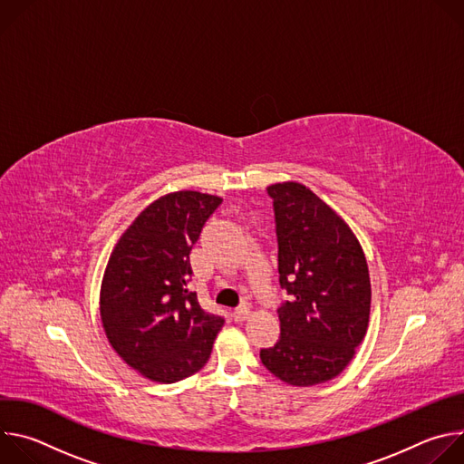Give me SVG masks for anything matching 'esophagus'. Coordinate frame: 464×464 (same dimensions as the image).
I'll return each mask as SVG.
<instances>
[{
	"label": "esophagus",
	"instance_id": "obj_1",
	"mask_svg": "<svg viewBox=\"0 0 464 464\" xmlns=\"http://www.w3.org/2000/svg\"><path fill=\"white\" fill-rule=\"evenodd\" d=\"M247 315H249V308H247V306H240V308H237V310L233 312L235 321H244Z\"/></svg>",
	"mask_w": 464,
	"mask_h": 464
}]
</instances>
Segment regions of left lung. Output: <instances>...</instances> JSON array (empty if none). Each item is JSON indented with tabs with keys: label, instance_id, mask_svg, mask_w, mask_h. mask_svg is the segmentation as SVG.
Returning <instances> with one entry per match:
<instances>
[{
	"label": "left lung",
	"instance_id": "1",
	"mask_svg": "<svg viewBox=\"0 0 464 464\" xmlns=\"http://www.w3.org/2000/svg\"><path fill=\"white\" fill-rule=\"evenodd\" d=\"M279 240L281 336L260 360L288 385L336 378L363 342L371 315L365 253L349 224L299 181L268 187Z\"/></svg>",
	"mask_w": 464,
	"mask_h": 464
}]
</instances>
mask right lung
<instances>
[{
	"mask_svg": "<svg viewBox=\"0 0 464 464\" xmlns=\"http://www.w3.org/2000/svg\"><path fill=\"white\" fill-rule=\"evenodd\" d=\"M222 198L169 192L128 226L113 246L99 310L111 349L141 376L174 383L200 371L224 319L188 290V253Z\"/></svg>",
	"mask_w": 464,
	"mask_h": 464,
	"instance_id": "add662e5",
	"label": "right lung"
}]
</instances>
